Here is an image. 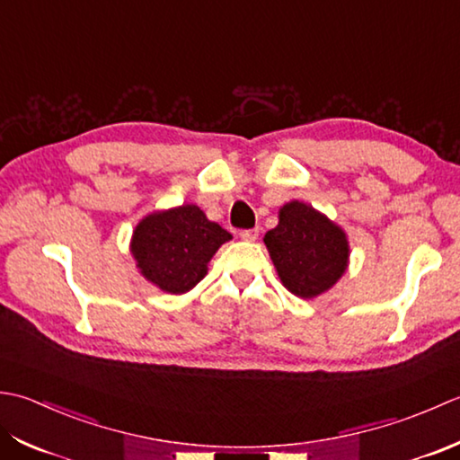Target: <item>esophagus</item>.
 Wrapping results in <instances>:
<instances>
[{
    "mask_svg": "<svg viewBox=\"0 0 460 460\" xmlns=\"http://www.w3.org/2000/svg\"><path fill=\"white\" fill-rule=\"evenodd\" d=\"M240 238L246 240V242H254L258 238V228H250V230H242L240 232Z\"/></svg>",
    "mask_w": 460,
    "mask_h": 460,
    "instance_id": "esophagus-1",
    "label": "esophagus"
}]
</instances>
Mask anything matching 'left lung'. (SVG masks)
Segmentation results:
<instances>
[{"instance_id":"1","label":"left lung","mask_w":460,"mask_h":460,"mask_svg":"<svg viewBox=\"0 0 460 460\" xmlns=\"http://www.w3.org/2000/svg\"><path fill=\"white\" fill-rule=\"evenodd\" d=\"M264 242L282 284L304 299L327 292L348 268L345 232L299 200L279 208L278 226L266 232Z\"/></svg>"}]
</instances>
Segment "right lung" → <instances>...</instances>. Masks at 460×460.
<instances>
[{
    "instance_id": "1",
    "label": "right lung",
    "mask_w": 460,
    "mask_h": 460,
    "mask_svg": "<svg viewBox=\"0 0 460 460\" xmlns=\"http://www.w3.org/2000/svg\"><path fill=\"white\" fill-rule=\"evenodd\" d=\"M232 234L210 222L194 204L153 212L137 224L130 252L148 282L168 294L192 289L208 271V261Z\"/></svg>"
}]
</instances>
